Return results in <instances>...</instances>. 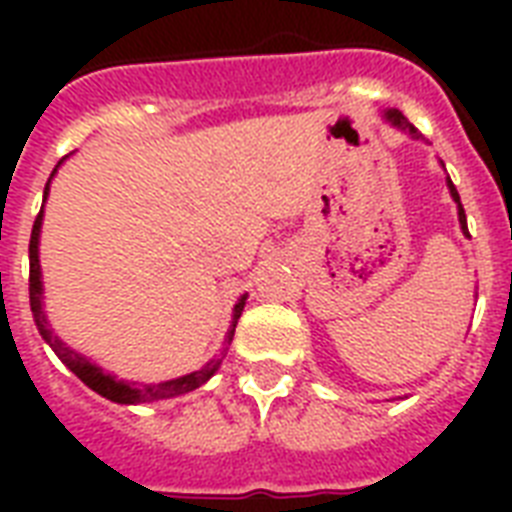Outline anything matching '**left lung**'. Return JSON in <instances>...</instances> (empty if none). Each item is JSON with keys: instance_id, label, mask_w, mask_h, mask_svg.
I'll list each match as a JSON object with an SVG mask.
<instances>
[{"instance_id": "obj_1", "label": "left lung", "mask_w": 512, "mask_h": 512, "mask_svg": "<svg viewBox=\"0 0 512 512\" xmlns=\"http://www.w3.org/2000/svg\"><path fill=\"white\" fill-rule=\"evenodd\" d=\"M385 122H390L393 124V127H396V130H401V132H406V135H409V138H414V140H420L422 135L417 130H414L412 124L406 122L404 119V114H401V111H398V108H388V111H385ZM441 164V167H444V162H438ZM446 185H449V193H452V199H454V204H457V217H460V228H462V233H465V236H468V217H465V209H462V201H460V193H457V188H454V183L452 180H449V177H446Z\"/></svg>"}]
</instances>
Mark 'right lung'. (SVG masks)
Here are the masks:
<instances>
[{
	"instance_id": "right-lung-1",
	"label": "right lung",
	"mask_w": 512,
	"mask_h": 512,
	"mask_svg": "<svg viewBox=\"0 0 512 512\" xmlns=\"http://www.w3.org/2000/svg\"><path fill=\"white\" fill-rule=\"evenodd\" d=\"M63 162H58V167ZM58 167L52 170L50 180L44 185V201H47V193H50V183ZM44 201H42V209H39V215L34 220V231H31V241H28V263H31V273H28V297H31V313H34V321H36V329H39V335L42 340L55 350V356L63 361V364L71 369V372L79 377V380L92 388L95 393H100L103 398L108 401H114V404H143V401H162V398H175V396H183V393H191V390L201 388L204 382L212 377V374L220 369L225 358V350L231 345L233 340V332H236V321H239L241 311H244V303H247V295L239 297V303L233 305V321H231V329H228V335H225V348L223 353L217 358H212L209 364H204L199 372H191V374H183V377H175V380H164V382H148V385H135V382H127V380H116L114 374L103 372L98 364H92L90 358L82 356V353H76L74 348H68L66 342L60 340L55 332H52L50 321H47V313L42 308V265H39V233H42V220H44Z\"/></svg>"
}]
</instances>
